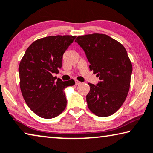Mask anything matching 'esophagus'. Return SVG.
Returning a JSON list of instances; mask_svg holds the SVG:
<instances>
[{
    "instance_id": "obj_1",
    "label": "esophagus",
    "mask_w": 153,
    "mask_h": 153,
    "mask_svg": "<svg viewBox=\"0 0 153 153\" xmlns=\"http://www.w3.org/2000/svg\"><path fill=\"white\" fill-rule=\"evenodd\" d=\"M79 84H81V82L79 81H77V80H75V85H79Z\"/></svg>"
}]
</instances>
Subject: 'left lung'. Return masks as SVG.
Segmentation results:
<instances>
[{
  "instance_id": "1",
  "label": "left lung",
  "mask_w": 153,
  "mask_h": 153,
  "mask_svg": "<svg viewBox=\"0 0 153 153\" xmlns=\"http://www.w3.org/2000/svg\"><path fill=\"white\" fill-rule=\"evenodd\" d=\"M75 42L83 49L90 70L100 80L96 85L88 83L89 109L99 117L111 116L123 105L130 88L133 68L127 52L123 44L105 34L79 36Z\"/></svg>"
}]
</instances>
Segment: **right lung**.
<instances>
[{
	"instance_id": "1",
	"label": "right lung",
	"mask_w": 153,
	"mask_h": 153,
	"mask_svg": "<svg viewBox=\"0 0 153 153\" xmlns=\"http://www.w3.org/2000/svg\"><path fill=\"white\" fill-rule=\"evenodd\" d=\"M76 36H48L28 47L19 65L20 87L26 103L42 118L51 119L64 111L67 100L64 89L74 80L62 81L53 76L62 66L65 51Z\"/></svg>"
}]
</instances>
